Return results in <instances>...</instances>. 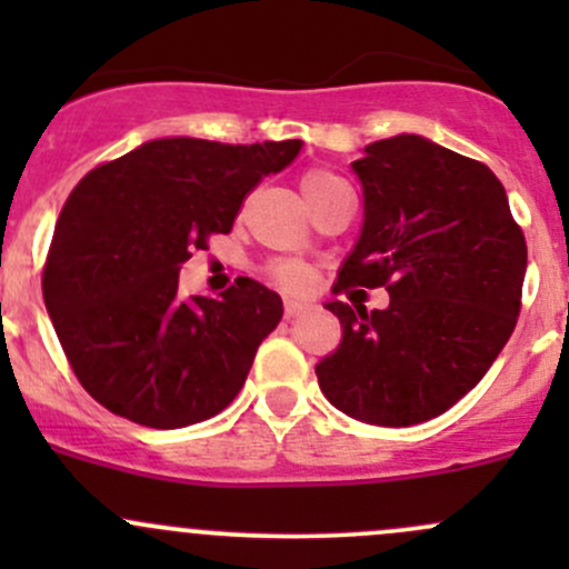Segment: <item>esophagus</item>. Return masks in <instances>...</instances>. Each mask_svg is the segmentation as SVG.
Returning a JSON list of instances; mask_svg holds the SVG:
<instances>
[{
  "instance_id": "obj_1",
  "label": "esophagus",
  "mask_w": 569,
  "mask_h": 569,
  "mask_svg": "<svg viewBox=\"0 0 569 569\" xmlns=\"http://www.w3.org/2000/svg\"><path fill=\"white\" fill-rule=\"evenodd\" d=\"M308 308V302L302 300H286V319L297 317V313H302Z\"/></svg>"
}]
</instances>
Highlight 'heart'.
Here are the masks:
<instances>
[{
	"label": "heart",
	"instance_id": "b5f03b06",
	"mask_svg": "<svg viewBox=\"0 0 569 569\" xmlns=\"http://www.w3.org/2000/svg\"><path fill=\"white\" fill-rule=\"evenodd\" d=\"M338 189H347V181L341 176L330 173V170H308L302 176V192H306L308 203L313 209H319L330 194H336ZM269 278L280 286V289H289V291H302L311 286L313 272L300 261H274L269 263Z\"/></svg>",
	"mask_w": 569,
	"mask_h": 569
}]
</instances>
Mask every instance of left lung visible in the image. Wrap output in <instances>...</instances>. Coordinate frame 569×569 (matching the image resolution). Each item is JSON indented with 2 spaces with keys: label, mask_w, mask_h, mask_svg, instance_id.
Returning <instances> with one entry per match:
<instances>
[{
  "label": "left lung",
  "mask_w": 569,
  "mask_h": 569,
  "mask_svg": "<svg viewBox=\"0 0 569 569\" xmlns=\"http://www.w3.org/2000/svg\"><path fill=\"white\" fill-rule=\"evenodd\" d=\"M363 231L336 295L386 286L391 306L327 302L341 347L317 366L321 393L377 427H412L449 410L512 336L526 239L487 164L418 134L366 146Z\"/></svg>",
  "instance_id": "8db88e82"
}]
</instances>
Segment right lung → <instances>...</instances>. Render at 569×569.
<instances>
[{
  "label": "right lung",
  "instance_id": "add662e5",
  "mask_svg": "<svg viewBox=\"0 0 569 569\" xmlns=\"http://www.w3.org/2000/svg\"><path fill=\"white\" fill-rule=\"evenodd\" d=\"M300 140L168 137L99 164L68 194L43 267V302L73 375L114 416L178 429L242 391L283 302L258 280L183 297L178 269L231 233L244 198Z\"/></svg>",
  "mask_w": 569,
  "mask_h": 569
}]
</instances>
